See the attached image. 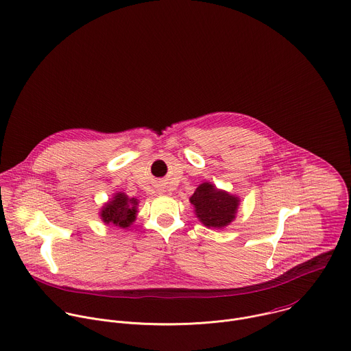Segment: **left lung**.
Returning a JSON list of instances; mask_svg holds the SVG:
<instances>
[{"instance_id":"left-lung-1","label":"left lung","mask_w":351,"mask_h":351,"mask_svg":"<svg viewBox=\"0 0 351 351\" xmlns=\"http://www.w3.org/2000/svg\"><path fill=\"white\" fill-rule=\"evenodd\" d=\"M194 213L208 228H224L230 226L238 213L239 197L217 189L210 182L201 183L190 197Z\"/></svg>"}]
</instances>
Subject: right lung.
<instances>
[{
	"mask_svg": "<svg viewBox=\"0 0 351 351\" xmlns=\"http://www.w3.org/2000/svg\"><path fill=\"white\" fill-rule=\"evenodd\" d=\"M138 204L136 198H130L125 193H114L99 209V217L105 224L128 228L136 219Z\"/></svg>",
	"mask_w": 351,
	"mask_h": 351,
	"instance_id": "right-lung-1",
	"label": "right lung"
}]
</instances>
